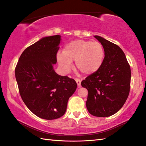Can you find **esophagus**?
Segmentation results:
<instances>
[{
  "label": "esophagus",
  "mask_w": 146,
  "mask_h": 146,
  "mask_svg": "<svg viewBox=\"0 0 146 146\" xmlns=\"http://www.w3.org/2000/svg\"><path fill=\"white\" fill-rule=\"evenodd\" d=\"M75 81L76 82V84H77V86L78 87H80L81 86V80L79 78H75Z\"/></svg>",
  "instance_id": "obj_1"
}]
</instances>
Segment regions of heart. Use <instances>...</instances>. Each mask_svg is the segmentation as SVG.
<instances>
[{"mask_svg":"<svg viewBox=\"0 0 146 146\" xmlns=\"http://www.w3.org/2000/svg\"><path fill=\"white\" fill-rule=\"evenodd\" d=\"M57 61L62 70L68 72L75 61L76 68L85 75L96 73L102 66L105 50L98 41L83 39L73 41L66 44L62 54L57 55Z\"/></svg>","mask_w":146,"mask_h":146,"instance_id":"b5f03b06","label":"heart"}]
</instances>
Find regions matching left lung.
<instances>
[{
    "mask_svg": "<svg viewBox=\"0 0 146 146\" xmlns=\"http://www.w3.org/2000/svg\"><path fill=\"white\" fill-rule=\"evenodd\" d=\"M105 50L103 64L81 82L88 91L86 107L91 115L108 117L121 109L130 89L131 70L125 54L117 44L94 36Z\"/></svg>",
    "mask_w": 146,
    "mask_h": 146,
    "instance_id": "left-lung-1",
    "label": "left lung"
}]
</instances>
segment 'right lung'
Masks as SVG:
<instances>
[{"mask_svg": "<svg viewBox=\"0 0 146 146\" xmlns=\"http://www.w3.org/2000/svg\"><path fill=\"white\" fill-rule=\"evenodd\" d=\"M60 36L41 38L20 55L15 77L21 98L34 114L52 120L64 114L77 84L73 78L55 73Z\"/></svg>", "mask_w": 146, "mask_h": 146, "instance_id": "1", "label": "right lung"}]
</instances>
